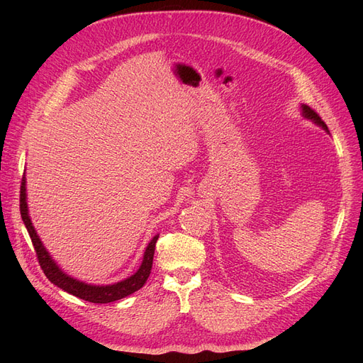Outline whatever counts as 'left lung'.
Masks as SVG:
<instances>
[{"label":"left lung","mask_w":363,"mask_h":363,"mask_svg":"<svg viewBox=\"0 0 363 363\" xmlns=\"http://www.w3.org/2000/svg\"><path fill=\"white\" fill-rule=\"evenodd\" d=\"M301 115H303L306 119H311L313 124L320 125L323 130H325V131H327L328 135H330V131H328V128H327V125H325L324 121L320 118V115H318L315 111H312V108H311L309 106L301 104Z\"/></svg>","instance_id":"left-lung-1"}]
</instances>
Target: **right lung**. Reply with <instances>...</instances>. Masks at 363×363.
Segmentation results:
<instances>
[{
    "mask_svg": "<svg viewBox=\"0 0 363 363\" xmlns=\"http://www.w3.org/2000/svg\"><path fill=\"white\" fill-rule=\"evenodd\" d=\"M19 208H21V216H23V221L26 224L27 232L31 238L33 247H35L38 260L40 263V268L43 269V272H45L47 279L51 283L56 284L57 288L63 289L65 292H68L74 296H79V298H82L84 301L106 304V303H112V301H116L121 298H125L127 295H131L133 292L139 291L145 284L147 279L150 277L151 267H152V257H155V248H156L159 235H156L150 240V244L145 248L144 259H142L140 267L133 274V276H130L124 280H121L118 283H112V284H89V283H84L82 280H77V279L68 276L65 271H62V268L50 256L47 248L43 247L42 240L38 236L35 227H33V223H31L30 215H28L26 175L23 177V183H21Z\"/></svg>",
    "mask_w": 363,
    "mask_h": 363,
    "instance_id": "add662e5",
    "label": "right lung"
}]
</instances>
